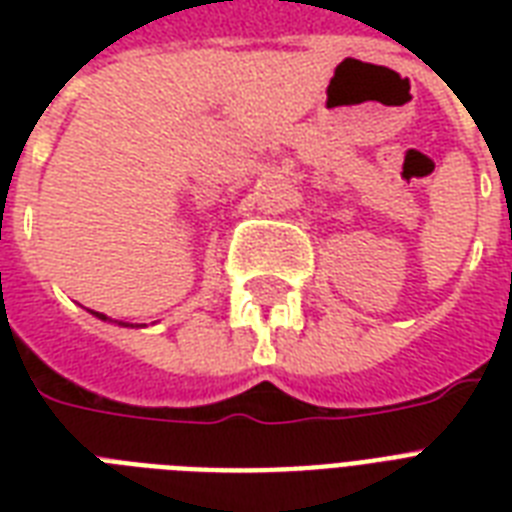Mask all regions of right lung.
<instances>
[{
  "mask_svg": "<svg viewBox=\"0 0 512 512\" xmlns=\"http://www.w3.org/2000/svg\"><path fill=\"white\" fill-rule=\"evenodd\" d=\"M92 313H95V311H92ZM95 316H98L100 321H111V319H108V316H106V313H95ZM119 327H132V324H122V321H119Z\"/></svg>",
  "mask_w": 512,
  "mask_h": 512,
  "instance_id": "1",
  "label": "right lung"
}]
</instances>
